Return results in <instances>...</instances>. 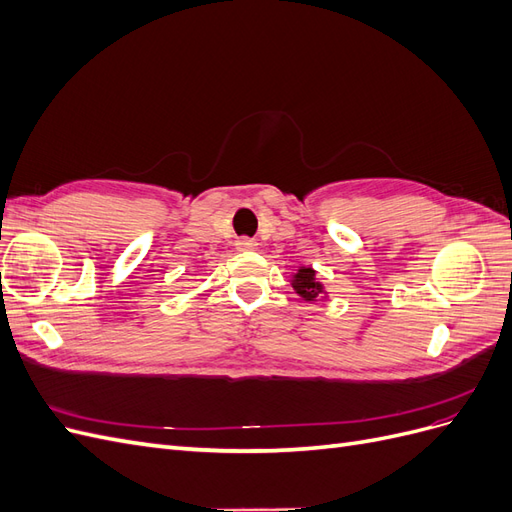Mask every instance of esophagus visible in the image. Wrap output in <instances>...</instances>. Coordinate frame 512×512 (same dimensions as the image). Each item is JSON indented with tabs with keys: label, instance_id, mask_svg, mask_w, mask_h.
I'll return each instance as SVG.
<instances>
[{
	"label": "esophagus",
	"instance_id": "1",
	"mask_svg": "<svg viewBox=\"0 0 512 512\" xmlns=\"http://www.w3.org/2000/svg\"><path fill=\"white\" fill-rule=\"evenodd\" d=\"M237 252H256L258 243L254 239H239L237 243Z\"/></svg>",
	"mask_w": 512,
	"mask_h": 512
}]
</instances>
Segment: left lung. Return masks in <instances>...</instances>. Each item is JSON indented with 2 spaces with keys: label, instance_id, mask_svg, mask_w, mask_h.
I'll list each match as a JSON object with an SVG mask.
<instances>
[{
  "label": "left lung",
  "instance_id": "8db88e82",
  "mask_svg": "<svg viewBox=\"0 0 512 512\" xmlns=\"http://www.w3.org/2000/svg\"><path fill=\"white\" fill-rule=\"evenodd\" d=\"M290 286L292 290L299 294V297L307 303H316L318 299L324 301L329 299V292L324 288V284L318 280V273L312 267H299L290 275Z\"/></svg>",
  "mask_w": 512,
  "mask_h": 512
}]
</instances>
